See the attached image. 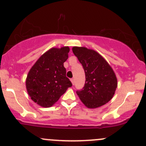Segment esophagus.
<instances>
[{
  "label": "esophagus",
  "instance_id": "esophagus-1",
  "mask_svg": "<svg viewBox=\"0 0 146 146\" xmlns=\"http://www.w3.org/2000/svg\"><path fill=\"white\" fill-rule=\"evenodd\" d=\"M71 82H72V84H73V85H74V84H75V80H74V79L73 78H72V79H71Z\"/></svg>",
  "mask_w": 146,
  "mask_h": 146
}]
</instances>
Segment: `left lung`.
I'll list each match as a JSON object with an SVG mask.
<instances>
[{
    "instance_id": "8db88e82",
    "label": "left lung",
    "mask_w": 146,
    "mask_h": 146,
    "mask_svg": "<svg viewBox=\"0 0 146 146\" xmlns=\"http://www.w3.org/2000/svg\"><path fill=\"white\" fill-rule=\"evenodd\" d=\"M72 50L82 65L86 76L84 86L76 91L81 101L89 108H98L108 103L117 86L113 70L94 50L78 46Z\"/></svg>"
}]
</instances>
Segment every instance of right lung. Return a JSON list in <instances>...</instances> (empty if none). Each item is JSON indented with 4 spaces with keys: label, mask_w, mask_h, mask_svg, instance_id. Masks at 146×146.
<instances>
[{
    "label": "right lung",
    "mask_w": 146,
    "mask_h": 146,
    "mask_svg": "<svg viewBox=\"0 0 146 146\" xmlns=\"http://www.w3.org/2000/svg\"><path fill=\"white\" fill-rule=\"evenodd\" d=\"M69 51L68 46L52 48L30 69L26 80L27 90L31 100L38 105L51 107L72 86L64 66Z\"/></svg>",
    "instance_id": "obj_1"
}]
</instances>
